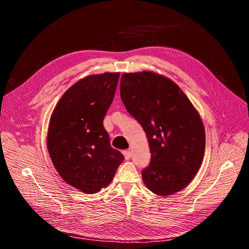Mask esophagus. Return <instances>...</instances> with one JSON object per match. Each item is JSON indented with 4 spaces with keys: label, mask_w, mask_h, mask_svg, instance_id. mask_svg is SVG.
<instances>
[{
    "label": "esophagus",
    "mask_w": 249,
    "mask_h": 249,
    "mask_svg": "<svg viewBox=\"0 0 249 249\" xmlns=\"http://www.w3.org/2000/svg\"><path fill=\"white\" fill-rule=\"evenodd\" d=\"M123 155H124V157H125L126 160L130 159V157H131V152L128 151V150H125V151H123Z\"/></svg>",
    "instance_id": "obj_1"
}]
</instances>
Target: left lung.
Instances as JSON below:
<instances>
[{
  "mask_svg": "<svg viewBox=\"0 0 249 249\" xmlns=\"http://www.w3.org/2000/svg\"><path fill=\"white\" fill-rule=\"evenodd\" d=\"M120 94L148 138L151 160L142 172L145 185L162 196L186 187L202 164L206 146L203 122L186 95L151 71L124 73Z\"/></svg>",
  "mask_w": 249,
  "mask_h": 249,
  "instance_id": "obj_1",
  "label": "left lung"
}]
</instances>
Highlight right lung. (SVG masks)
Masks as SVG:
<instances>
[{
  "instance_id": "add662e5",
  "label": "right lung",
  "mask_w": 249,
  "mask_h": 249,
  "mask_svg": "<svg viewBox=\"0 0 249 249\" xmlns=\"http://www.w3.org/2000/svg\"><path fill=\"white\" fill-rule=\"evenodd\" d=\"M120 73L89 75L63 94L51 118L47 149L63 180L96 194L113 180L124 156L111 148L103 119L113 102Z\"/></svg>"
}]
</instances>
